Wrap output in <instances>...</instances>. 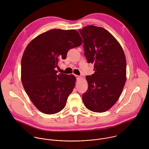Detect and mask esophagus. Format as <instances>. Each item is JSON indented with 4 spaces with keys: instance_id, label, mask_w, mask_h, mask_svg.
<instances>
[{
    "instance_id": "esophagus-1",
    "label": "esophagus",
    "mask_w": 149,
    "mask_h": 149,
    "mask_svg": "<svg viewBox=\"0 0 149 149\" xmlns=\"http://www.w3.org/2000/svg\"><path fill=\"white\" fill-rule=\"evenodd\" d=\"M76 77H77V80L81 79V77L80 76H76Z\"/></svg>"
}]
</instances>
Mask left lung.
Masks as SVG:
<instances>
[{
    "label": "left lung",
    "mask_w": 149,
    "mask_h": 149,
    "mask_svg": "<svg viewBox=\"0 0 149 149\" xmlns=\"http://www.w3.org/2000/svg\"><path fill=\"white\" fill-rule=\"evenodd\" d=\"M88 63L95 71L86 76L88 88L83 95L86 108L104 112L119 98L126 81V59L120 44L105 29L89 25L79 30Z\"/></svg>",
    "instance_id": "left-lung-1"
}]
</instances>
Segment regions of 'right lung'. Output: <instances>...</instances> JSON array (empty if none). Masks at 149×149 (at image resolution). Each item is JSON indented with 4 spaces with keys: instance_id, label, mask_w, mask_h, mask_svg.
Wrapping results in <instances>:
<instances>
[{
    "instance_id": "right-lung-1",
    "label": "right lung",
    "mask_w": 149,
    "mask_h": 149,
    "mask_svg": "<svg viewBox=\"0 0 149 149\" xmlns=\"http://www.w3.org/2000/svg\"><path fill=\"white\" fill-rule=\"evenodd\" d=\"M75 30L52 29L28 44L21 60L23 88L35 107L45 114H54L64 108L76 81L73 74H58L56 68L69 50L81 45Z\"/></svg>"
}]
</instances>
